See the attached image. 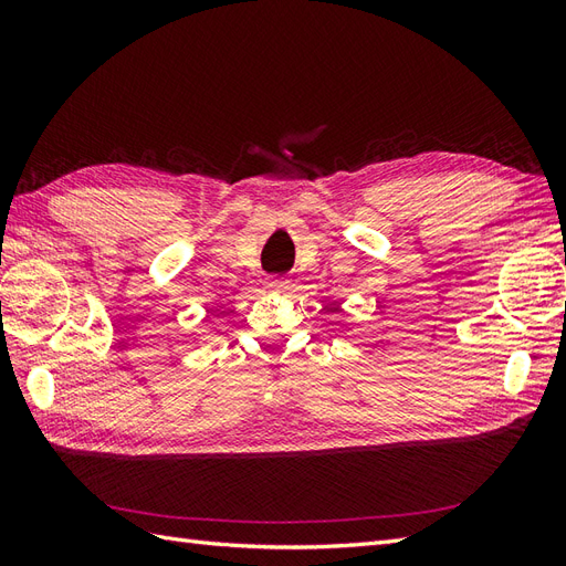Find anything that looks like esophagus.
<instances>
[{"instance_id": "esophagus-1", "label": "esophagus", "mask_w": 566, "mask_h": 566, "mask_svg": "<svg viewBox=\"0 0 566 566\" xmlns=\"http://www.w3.org/2000/svg\"><path fill=\"white\" fill-rule=\"evenodd\" d=\"M264 287L269 290V293H285V290H287V279H269L264 283Z\"/></svg>"}]
</instances>
